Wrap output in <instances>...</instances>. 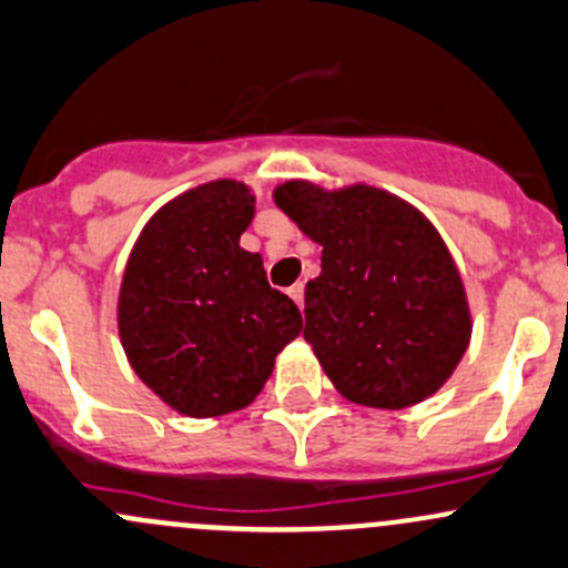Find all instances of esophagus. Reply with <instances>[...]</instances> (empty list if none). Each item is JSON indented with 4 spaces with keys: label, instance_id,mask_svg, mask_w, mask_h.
Wrapping results in <instances>:
<instances>
[{
    "label": "esophagus",
    "instance_id": "obj_1",
    "mask_svg": "<svg viewBox=\"0 0 568 568\" xmlns=\"http://www.w3.org/2000/svg\"><path fill=\"white\" fill-rule=\"evenodd\" d=\"M288 294H291V300H294V302L300 304V307H302V302H304V283H296V285H291V288H288Z\"/></svg>",
    "mask_w": 568,
    "mask_h": 568
}]
</instances>
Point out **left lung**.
Segmentation results:
<instances>
[{
  "label": "left lung",
  "mask_w": 568,
  "mask_h": 568,
  "mask_svg": "<svg viewBox=\"0 0 568 568\" xmlns=\"http://www.w3.org/2000/svg\"><path fill=\"white\" fill-rule=\"evenodd\" d=\"M321 274L304 291V339L345 399L399 410L433 397L468 351L470 307L438 229L389 190L307 179L274 187Z\"/></svg>",
  "instance_id": "obj_1"
}]
</instances>
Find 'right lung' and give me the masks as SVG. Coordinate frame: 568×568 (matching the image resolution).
<instances>
[{
	"label": "right lung",
	"mask_w": 568,
	"mask_h": 568,
	"mask_svg": "<svg viewBox=\"0 0 568 568\" xmlns=\"http://www.w3.org/2000/svg\"><path fill=\"white\" fill-rule=\"evenodd\" d=\"M253 190L214 179L149 217L119 285L116 326L130 367L169 408L193 419L247 408L302 313L239 247Z\"/></svg>",
	"instance_id": "add662e5"
}]
</instances>
